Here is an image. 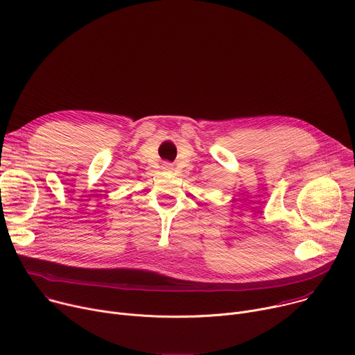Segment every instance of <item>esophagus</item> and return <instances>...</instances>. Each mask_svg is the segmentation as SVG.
Wrapping results in <instances>:
<instances>
[{
    "instance_id": "1",
    "label": "esophagus",
    "mask_w": 355,
    "mask_h": 355,
    "mask_svg": "<svg viewBox=\"0 0 355 355\" xmlns=\"http://www.w3.org/2000/svg\"><path fill=\"white\" fill-rule=\"evenodd\" d=\"M164 168H167V170H171L173 167H171V164H164Z\"/></svg>"
}]
</instances>
